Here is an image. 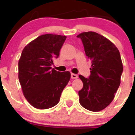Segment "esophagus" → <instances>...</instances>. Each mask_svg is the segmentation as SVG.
<instances>
[{
	"instance_id": "34e87169",
	"label": "esophagus",
	"mask_w": 135,
	"mask_h": 135,
	"mask_svg": "<svg viewBox=\"0 0 135 135\" xmlns=\"http://www.w3.org/2000/svg\"><path fill=\"white\" fill-rule=\"evenodd\" d=\"M71 78L72 79H77L78 78V75L75 74H71Z\"/></svg>"
}]
</instances>
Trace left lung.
<instances>
[{
    "label": "left lung",
    "mask_w": 135,
    "mask_h": 135,
    "mask_svg": "<svg viewBox=\"0 0 135 135\" xmlns=\"http://www.w3.org/2000/svg\"><path fill=\"white\" fill-rule=\"evenodd\" d=\"M77 37L92 63L88 78L79 75L83 83L79 102L86 109L98 112L112 102L120 86L123 71L120 52L112 42L96 32H83Z\"/></svg>",
    "instance_id": "8db88e82"
}]
</instances>
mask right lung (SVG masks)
I'll return each mask as SVG.
<instances>
[{
    "mask_svg": "<svg viewBox=\"0 0 135 135\" xmlns=\"http://www.w3.org/2000/svg\"><path fill=\"white\" fill-rule=\"evenodd\" d=\"M66 38L55 34L41 35L21 52L18 78L25 97L35 108L47 109L58 104L70 80L69 72H57L51 68Z\"/></svg>",
    "mask_w": 135,
    "mask_h": 135,
    "instance_id": "obj_1",
    "label": "right lung"
}]
</instances>
